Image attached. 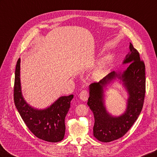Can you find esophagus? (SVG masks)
<instances>
[{"mask_svg":"<svg viewBox=\"0 0 157 157\" xmlns=\"http://www.w3.org/2000/svg\"><path fill=\"white\" fill-rule=\"evenodd\" d=\"M79 97L82 101H86L89 98V93L86 90H82L79 94Z\"/></svg>","mask_w":157,"mask_h":157,"instance_id":"1","label":"esophagus"}]
</instances>
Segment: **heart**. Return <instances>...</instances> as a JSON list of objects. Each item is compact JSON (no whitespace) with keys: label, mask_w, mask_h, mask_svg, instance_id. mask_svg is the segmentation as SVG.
Here are the masks:
<instances>
[{"label":"heart","mask_w":157,"mask_h":157,"mask_svg":"<svg viewBox=\"0 0 157 157\" xmlns=\"http://www.w3.org/2000/svg\"><path fill=\"white\" fill-rule=\"evenodd\" d=\"M109 62V59L107 58H105L102 59L98 63L97 66L94 68V70L92 72V76L94 78H99L104 74L105 68Z\"/></svg>","instance_id":"obj_1"}]
</instances>
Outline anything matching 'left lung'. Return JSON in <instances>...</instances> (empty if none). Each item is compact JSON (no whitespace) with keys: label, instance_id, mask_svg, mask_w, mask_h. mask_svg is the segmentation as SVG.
Instances as JSON below:
<instances>
[{"label":"left lung","instance_id":"obj_1","mask_svg":"<svg viewBox=\"0 0 157 157\" xmlns=\"http://www.w3.org/2000/svg\"><path fill=\"white\" fill-rule=\"evenodd\" d=\"M129 48L130 52L123 61V64L130 63L127 70L119 73L113 71L98 82L89 85L87 105L94 117L93 135L101 142L109 143L123 136L135 123L143 109L146 90L145 65L131 43ZM116 78L122 81L129 95L126 111L119 117L110 116L104 105V88Z\"/></svg>","mask_w":157,"mask_h":157}]
</instances>
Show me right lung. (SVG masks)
<instances>
[{
    "label": "right lung",
    "instance_id": "1",
    "mask_svg": "<svg viewBox=\"0 0 157 157\" xmlns=\"http://www.w3.org/2000/svg\"><path fill=\"white\" fill-rule=\"evenodd\" d=\"M21 59L15 70L14 102L27 127L37 138L51 143L61 141L65 133L64 119L71 106L73 94L60 97L49 107L38 110L31 107L22 97L20 81Z\"/></svg>",
    "mask_w": 157,
    "mask_h": 157
}]
</instances>
